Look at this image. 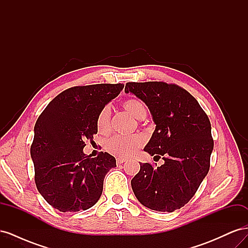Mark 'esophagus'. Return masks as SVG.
Returning a JSON list of instances; mask_svg holds the SVG:
<instances>
[{"instance_id":"obj_1","label":"esophagus","mask_w":248,"mask_h":248,"mask_svg":"<svg viewBox=\"0 0 248 248\" xmlns=\"http://www.w3.org/2000/svg\"><path fill=\"white\" fill-rule=\"evenodd\" d=\"M126 161V159L125 158H117V164H122L123 162H125Z\"/></svg>"}]
</instances>
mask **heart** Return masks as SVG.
I'll return each instance as SVG.
<instances>
[{"label":"heart","instance_id":"1","mask_svg":"<svg viewBox=\"0 0 248 248\" xmlns=\"http://www.w3.org/2000/svg\"><path fill=\"white\" fill-rule=\"evenodd\" d=\"M122 106L127 112H129L132 117L138 120L145 119L147 116L145 104L139 99L129 98L125 100ZM97 130L101 134H107L110 131V110L108 108H104L99 112L98 118H97ZM142 144H144V139L140 136H116L107 141L106 149L112 155L126 158V157L136 154Z\"/></svg>","mask_w":248,"mask_h":248}]
</instances>
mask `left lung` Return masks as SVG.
I'll return each instance as SVG.
<instances>
[{"instance_id": "1", "label": "left lung", "mask_w": 248, "mask_h": 248, "mask_svg": "<svg viewBox=\"0 0 248 248\" xmlns=\"http://www.w3.org/2000/svg\"><path fill=\"white\" fill-rule=\"evenodd\" d=\"M129 92L146 103L156 125L144 150L164 160L157 169L140 162L132 190L145 207L172 212L190 201L208 174L214 146L211 124L197 99L177 85L127 82L125 93Z\"/></svg>"}]
</instances>
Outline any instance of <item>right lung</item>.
I'll list each match as a JSON object with an SVG mask.
<instances>
[{"label":"right lung","instance_id":"1","mask_svg":"<svg viewBox=\"0 0 248 248\" xmlns=\"http://www.w3.org/2000/svg\"><path fill=\"white\" fill-rule=\"evenodd\" d=\"M123 88L98 84L67 89L37 119L31 146L35 183L59 211L87 210L100 199L104 177L117 167L116 159L107 152L91 158L82 149L97 133L99 112Z\"/></svg>","mask_w":248,"mask_h":248}]
</instances>
